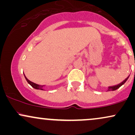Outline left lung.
<instances>
[{"label":"left lung","instance_id":"left-lung-1","mask_svg":"<svg viewBox=\"0 0 135 135\" xmlns=\"http://www.w3.org/2000/svg\"><path fill=\"white\" fill-rule=\"evenodd\" d=\"M128 77H127V78L126 79H125L124 80H123V81H122L121 83L119 84H117V85H115V86H110V87H108L107 91H115V90H116V89H118V88H120V86H122V85H123L125 83H126V80H128Z\"/></svg>","mask_w":135,"mask_h":135}]
</instances>
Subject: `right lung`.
<instances>
[{"instance_id":"1","label":"right lung","mask_w":135,"mask_h":135,"mask_svg":"<svg viewBox=\"0 0 135 135\" xmlns=\"http://www.w3.org/2000/svg\"><path fill=\"white\" fill-rule=\"evenodd\" d=\"M25 75V74H24ZM25 77L26 80H27V81L28 82V83L32 87H33V88H35V89H40V90H43V87H44V86H41V85H38V84H37L33 83V82L30 81V80H29L26 77L25 75Z\"/></svg>"}]
</instances>
